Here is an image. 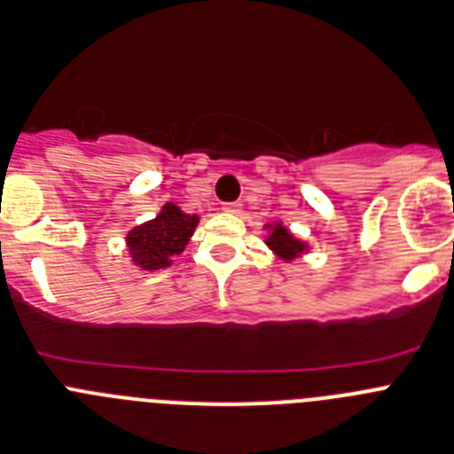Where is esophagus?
Returning <instances> with one entry per match:
<instances>
[{"instance_id":"obj_1","label":"esophagus","mask_w":454,"mask_h":454,"mask_svg":"<svg viewBox=\"0 0 454 454\" xmlns=\"http://www.w3.org/2000/svg\"><path fill=\"white\" fill-rule=\"evenodd\" d=\"M239 207H242V203L232 201V203H223L222 210H223V212H232V215H235V212H239Z\"/></svg>"}]
</instances>
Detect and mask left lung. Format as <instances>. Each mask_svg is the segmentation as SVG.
Listing matches in <instances>:
<instances>
[{
	"label": "left lung",
	"instance_id": "left-lung-1",
	"mask_svg": "<svg viewBox=\"0 0 454 454\" xmlns=\"http://www.w3.org/2000/svg\"><path fill=\"white\" fill-rule=\"evenodd\" d=\"M267 228L269 235L264 242H267V247L271 248L280 260H285V262H292V260H296V257H301L308 251V244H305L303 239L294 237L292 232L287 231V226H283L280 222L267 223Z\"/></svg>",
	"mask_w": 454,
	"mask_h": 454
}]
</instances>
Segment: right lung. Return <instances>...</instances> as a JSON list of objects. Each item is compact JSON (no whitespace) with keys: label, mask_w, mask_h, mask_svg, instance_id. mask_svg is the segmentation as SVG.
I'll return each instance as SVG.
<instances>
[{"label":"right lung","mask_w":454,"mask_h":454,"mask_svg":"<svg viewBox=\"0 0 454 454\" xmlns=\"http://www.w3.org/2000/svg\"><path fill=\"white\" fill-rule=\"evenodd\" d=\"M199 223V215H187L174 203H165L156 219L136 226L126 235L133 264L145 271L165 269L185 251Z\"/></svg>","instance_id":"1"}]
</instances>
